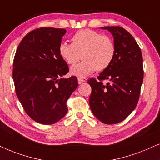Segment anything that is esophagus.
<instances>
[{"mask_svg":"<svg viewBox=\"0 0 160 160\" xmlns=\"http://www.w3.org/2000/svg\"><path fill=\"white\" fill-rule=\"evenodd\" d=\"M78 83L79 84H81V83H82V82H86V80H83V79H82V78H78Z\"/></svg>","mask_w":160,"mask_h":160,"instance_id":"1","label":"esophagus"}]
</instances>
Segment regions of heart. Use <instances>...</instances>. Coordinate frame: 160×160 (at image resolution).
Masks as SVG:
<instances>
[{"label":"heart","instance_id":"b5f03b06","mask_svg":"<svg viewBox=\"0 0 160 160\" xmlns=\"http://www.w3.org/2000/svg\"><path fill=\"white\" fill-rule=\"evenodd\" d=\"M60 56L68 64L80 63L72 66L70 73L78 78H86L97 69L103 71L112 63L116 54L113 40L91 29L77 32L72 38V44L61 43L58 48Z\"/></svg>","mask_w":160,"mask_h":160}]
</instances>
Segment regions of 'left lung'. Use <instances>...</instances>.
I'll return each instance as SVG.
<instances>
[{
  "instance_id": "obj_1",
  "label": "left lung",
  "mask_w": 160,
  "mask_h": 160,
  "mask_svg": "<svg viewBox=\"0 0 160 160\" xmlns=\"http://www.w3.org/2000/svg\"><path fill=\"white\" fill-rule=\"evenodd\" d=\"M101 29L112 33L116 54L112 63L101 72L98 80H88L92 87L89 105L99 120L116 124L124 120L138 102L144 74L142 56L136 40L125 29L120 26ZM104 79L109 82L103 84Z\"/></svg>"
}]
</instances>
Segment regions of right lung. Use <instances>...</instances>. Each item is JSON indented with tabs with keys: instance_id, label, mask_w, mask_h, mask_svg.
Returning <instances> with one entry per match:
<instances>
[{
	"instance_id": "1",
	"label": "right lung",
	"mask_w": 160,
	"mask_h": 160,
	"mask_svg": "<svg viewBox=\"0 0 160 160\" xmlns=\"http://www.w3.org/2000/svg\"><path fill=\"white\" fill-rule=\"evenodd\" d=\"M65 29L43 27L28 33L20 43L12 78L18 100L26 114L40 124L52 125L68 112L66 101L78 86L58 48Z\"/></svg>"
}]
</instances>
